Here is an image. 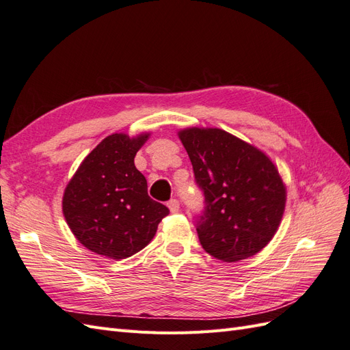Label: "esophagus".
Returning <instances> with one entry per match:
<instances>
[{
    "instance_id": "obj_1",
    "label": "esophagus",
    "mask_w": 350,
    "mask_h": 350,
    "mask_svg": "<svg viewBox=\"0 0 350 350\" xmlns=\"http://www.w3.org/2000/svg\"><path fill=\"white\" fill-rule=\"evenodd\" d=\"M167 207H169V210L172 211V213H178V211H179V201L175 200V198L169 200L167 201Z\"/></svg>"
}]
</instances>
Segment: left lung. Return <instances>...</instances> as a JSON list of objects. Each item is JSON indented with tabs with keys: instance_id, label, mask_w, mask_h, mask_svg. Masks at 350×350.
Masks as SVG:
<instances>
[{
	"instance_id": "left-lung-1",
	"label": "left lung",
	"mask_w": 350,
	"mask_h": 350,
	"mask_svg": "<svg viewBox=\"0 0 350 350\" xmlns=\"http://www.w3.org/2000/svg\"><path fill=\"white\" fill-rule=\"evenodd\" d=\"M204 194L201 247L221 261L256 256L276 234L286 204L278 167L257 147L220 129L178 133Z\"/></svg>"
}]
</instances>
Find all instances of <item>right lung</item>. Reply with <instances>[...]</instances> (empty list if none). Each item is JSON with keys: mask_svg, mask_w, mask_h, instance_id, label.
<instances>
[{"mask_svg": "<svg viewBox=\"0 0 350 350\" xmlns=\"http://www.w3.org/2000/svg\"><path fill=\"white\" fill-rule=\"evenodd\" d=\"M150 133H115L84 157L62 197V213L80 243L121 260L149 243L169 208L147 194L134 157Z\"/></svg>", "mask_w": 350, "mask_h": 350, "instance_id": "obj_1", "label": "right lung"}]
</instances>
